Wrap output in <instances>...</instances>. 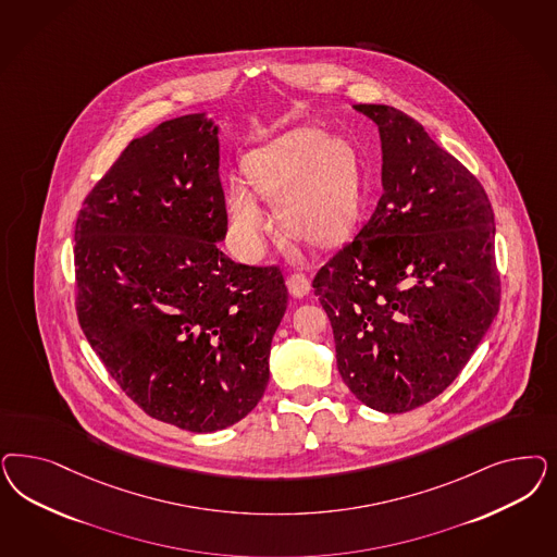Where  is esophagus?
<instances>
[{
	"mask_svg": "<svg viewBox=\"0 0 557 557\" xmlns=\"http://www.w3.org/2000/svg\"><path fill=\"white\" fill-rule=\"evenodd\" d=\"M288 290L293 297H306L309 293V278H307L304 272H293L287 278Z\"/></svg>",
	"mask_w": 557,
	"mask_h": 557,
	"instance_id": "1",
	"label": "esophagus"
}]
</instances>
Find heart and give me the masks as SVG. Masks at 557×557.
Here are the masks:
<instances>
[{"label": "heart", "instance_id": "b5f03b06", "mask_svg": "<svg viewBox=\"0 0 557 557\" xmlns=\"http://www.w3.org/2000/svg\"><path fill=\"white\" fill-rule=\"evenodd\" d=\"M246 174L248 180L230 182L227 211L235 248L251 260L267 251L272 230L258 195L276 202V215L287 234L313 246L341 237L357 215L355 156L322 131L301 128L251 153Z\"/></svg>", "mask_w": 557, "mask_h": 557}]
</instances>
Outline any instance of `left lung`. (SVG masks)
<instances>
[{
	"label": "left lung",
	"mask_w": 557,
	"mask_h": 557,
	"mask_svg": "<svg viewBox=\"0 0 557 557\" xmlns=\"http://www.w3.org/2000/svg\"><path fill=\"white\" fill-rule=\"evenodd\" d=\"M355 108L379 126L383 195L311 285L348 389L379 412H410L449 387L498 313L494 211L412 116Z\"/></svg>",
	"instance_id": "8db88e82"
}]
</instances>
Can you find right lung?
Here are the masks:
<instances>
[{
  "label": "right lung",
  "instance_id": "right-lung-1",
  "mask_svg": "<svg viewBox=\"0 0 557 557\" xmlns=\"http://www.w3.org/2000/svg\"><path fill=\"white\" fill-rule=\"evenodd\" d=\"M216 126L186 114L126 145L75 221V311L147 416L215 432L256 408L287 309L283 270L237 264Z\"/></svg>",
  "mask_w": 557,
  "mask_h": 557
}]
</instances>
